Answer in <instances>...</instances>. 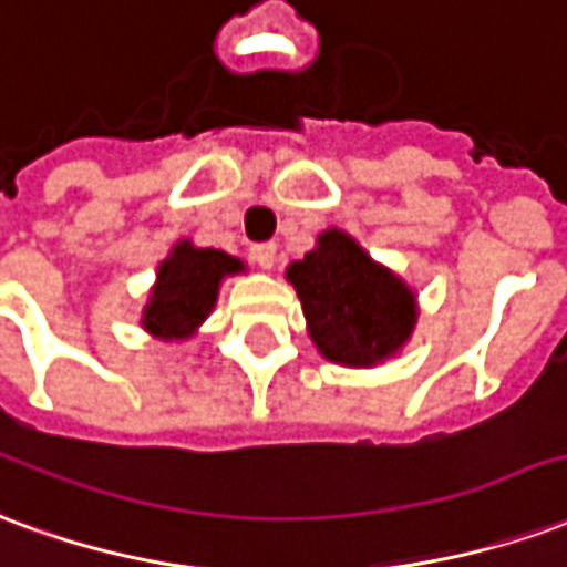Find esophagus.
I'll return each mask as SVG.
<instances>
[{"instance_id": "esophagus-1", "label": "esophagus", "mask_w": 567, "mask_h": 567, "mask_svg": "<svg viewBox=\"0 0 567 567\" xmlns=\"http://www.w3.org/2000/svg\"><path fill=\"white\" fill-rule=\"evenodd\" d=\"M250 256H254V262L262 271H268V268L275 266V259H278V247L275 244H254L250 247Z\"/></svg>"}]
</instances>
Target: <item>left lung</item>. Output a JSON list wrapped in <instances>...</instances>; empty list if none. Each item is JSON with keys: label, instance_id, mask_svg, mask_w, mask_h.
I'll return each instance as SVG.
<instances>
[{"label": "left lung", "instance_id": "8db88e82", "mask_svg": "<svg viewBox=\"0 0 567 567\" xmlns=\"http://www.w3.org/2000/svg\"><path fill=\"white\" fill-rule=\"evenodd\" d=\"M320 357L347 369H374L414 334L416 292L344 229L317 235V247L287 266Z\"/></svg>", "mask_w": 567, "mask_h": 567}]
</instances>
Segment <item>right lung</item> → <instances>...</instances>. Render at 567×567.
<instances>
[{"instance_id": "obj_1", "label": "right lung", "mask_w": 567, "mask_h": 567, "mask_svg": "<svg viewBox=\"0 0 567 567\" xmlns=\"http://www.w3.org/2000/svg\"><path fill=\"white\" fill-rule=\"evenodd\" d=\"M241 271L244 262L238 256L181 238L156 268L142 311V329L159 341H187L214 311L223 280Z\"/></svg>"}]
</instances>
